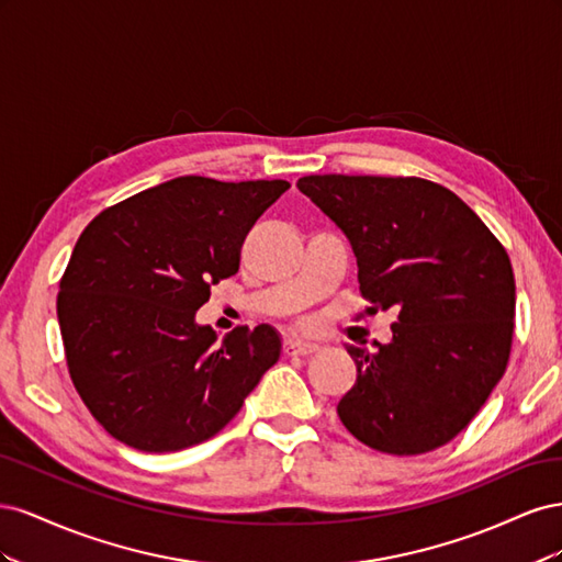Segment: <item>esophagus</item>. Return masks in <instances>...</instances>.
<instances>
[{
  "instance_id": "obj_1",
  "label": "esophagus",
  "mask_w": 562,
  "mask_h": 562,
  "mask_svg": "<svg viewBox=\"0 0 562 562\" xmlns=\"http://www.w3.org/2000/svg\"><path fill=\"white\" fill-rule=\"evenodd\" d=\"M316 349H318L316 345L304 342V339H297V337H285V342H283V351L288 356H310Z\"/></svg>"
}]
</instances>
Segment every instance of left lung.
<instances>
[{"label":"left lung","mask_w":562,"mask_h":562,"mask_svg":"<svg viewBox=\"0 0 562 562\" xmlns=\"http://www.w3.org/2000/svg\"><path fill=\"white\" fill-rule=\"evenodd\" d=\"M347 234L370 314L394 310V339L347 347L356 384L337 405L372 450L431 452L469 427L502 380L514 339L508 252L448 187L424 178L297 180Z\"/></svg>","instance_id":"8db88e82"}]
</instances>
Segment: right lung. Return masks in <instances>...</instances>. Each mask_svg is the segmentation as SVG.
<instances>
[{"mask_svg":"<svg viewBox=\"0 0 562 562\" xmlns=\"http://www.w3.org/2000/svg\"><path fill=\"white\" fill-rule=\"evenodd\" d=\"M288 187L182 176L114 203L81 232L56 310L72 384L112 438L143 452L203 443L279 361L267 323L220 342L194 314L239 271L246 234Z\"/></svg>","mask_w":562,"mask_h":562,"instance_id":"obj_1","label":"right lung"}]
</instances>
